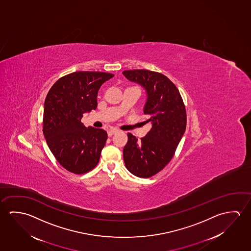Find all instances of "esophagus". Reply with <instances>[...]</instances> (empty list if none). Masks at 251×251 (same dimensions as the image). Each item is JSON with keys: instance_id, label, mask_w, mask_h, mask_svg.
Wrapping results in <instances>:
<instances>
[{"instance_id": "1", "label": "esophagus", "mask_w": 251, "mask_h": 251, "mask_svg": "<svg viewBox=\"0 0 251 251\" xmlns=\"http://www.w3.org/2000/svg\"><path fill=\"white\" fill-rule=\"evenodd\" d=\"M117 131H118V130H117V129H115V128H113V129H109V130L107 131V135H108V136H113V135L115 134Z\"/></svg>"}]
</instances>
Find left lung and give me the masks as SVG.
Returning <instances> with one entry per match:
<instances>
[{
  "label": "left lung",
  "mask_w": 251,
  "mask_h": 251,
  "mask_svg": "<svg viewBox=\"0 0 251 251\" xmlns=\"http://www.w3.org/2000/svg\"><path fill=\"white\" fill-rule=\"evenodd\" d=\"M124 76L144 87L147 101L144 113L152 127L138 140L127 133L124 148L126 168L136 177H152L173 158L186 127V112L179 91L164 74L149 70H127Z\"/></svg>",
  "instance_id": "obj_1"
}]
</instances>
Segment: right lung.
<instances>
[{
	"label": "right lung",
	"mask_w": 251,
	"mask_h": 251,
	"mask_svg": "<svg viewBox=\"0 0 251 251\" xmlns=\"http://www.w3.org/2000/svg\"><path fill=\"white\" fill-rule=\"evenodd\" d=\"M114 74L75 72L58 79L45 101L43 133L58 163L70 173L83 174L95 168L107 141V132L86 127L83 114L97 107V95Z\"/></svg>",
	"instance_id": "right-lung-1"
}]
</instances>
